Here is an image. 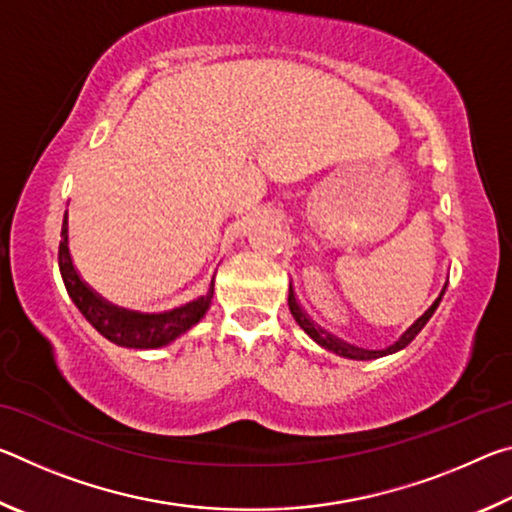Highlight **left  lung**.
<instances>
[{"mask_svg": "<svg viewBox=\"0 0 512 512\" xmlns=\"http://www.w3.org/2000/svg\"><path fill=\"white\" fill-rule=\"evenodd\" d=\"M445 289H447V282L443 284V289H440L438 298L431 302L429 309L424 311V314H422L420 318H415L413 323L404 329L400 339H397L395 343L388 345V348H384V350H366V348H357V345L345 343V341H341V339H336L334 334L325 332V329H323V327H318V325L314 323V320H311V318L305 314V309L300 307V302H298V298H296V291H293V287H289V309H291V316L296 318V323H298L302 329H305V334H309V339H314V341L320 345V348H325V350H329V352L339 354V357H345V359L370 361V359H379V357H386V354H393V352H400V350H404L406 345H409V343L415 339V336H418L420 329L429 323V318L433 316V311L438 309L440 300H443V296H445Z\"/></svg>", "mask_w": 512, "mask_h": 512, "instance_id": "1", "label": "left lung"}]
</instances>
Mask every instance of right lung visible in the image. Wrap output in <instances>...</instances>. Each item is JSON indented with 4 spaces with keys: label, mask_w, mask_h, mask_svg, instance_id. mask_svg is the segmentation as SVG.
<instances>
[{
    "label": "right lung",
    "mask_w": 512,
    "mask_h": 512,
    "mask_svg": "<svg viewBox=\"0 0 512 512\" xmlns=\"http://www.w3.org/2000/svg\"><path fill=\"white\" fill-rule=\"evenodd\" d=\"M58 268L63 277L65 289L76 307H79L85 320L97 329L101 336H106L110 343L121 345V348L133 350H155L173 343L180 336L187 334L198 320H201L207 309L212 305L214 293V277L210 282V291L205 296H198L187 305L173 307L160 314H142V311L117 307L108 302L97 291L85 284L83 277L76 271L69 253V237H67V212L63 216V230H60V246H58Z\"/></svg>",
    "instance_id": "add662e5"
}]
</instances>
